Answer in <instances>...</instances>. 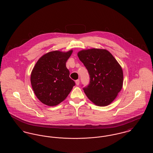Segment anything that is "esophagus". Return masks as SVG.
<instances>
[{
	"label": "esophagus",
	"instance_id": "34e87169",
	"mask_svg": "<svg viewBox=\"0 0 153 153\" xmlns=\"http://www.w3.org/2000/svg\"><path fill=\"white\" fill-rule=\"evenodd\" d=\"M75 82H76V85H79V84H80V80H76V81H75Z\"/></svg>",
	"mask_w": 153,
	"mask_h": 153
}]
</instances>
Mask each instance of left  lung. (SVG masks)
Segmentation results:
<instances>
[{
    "mask_svg": "<svg viewBox=\"0 0 153 153\" xmlns=\"http://www.w3.org/2000/svg\"><path fill=\"white\" fill-rule=\"evenodd\" d=\"M77 56L90 76L89 84L83 88L88 98L98 106L109 105L123 87V73L121 66L105 49L82 50Z\"/></svg>",
    "mask_w": 153,
    "mask_h": 153,
    "instance_id": "8db88e82",
    "label": "left lung"
}]
</instances>
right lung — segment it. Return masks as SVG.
<instances>
[{
  "mask_svg": "<svg viewBox=\"0 0 153 153\" xmlns=\"http://www.w3.org/2000/svg\"><path fill=\"white\" fill-rule=\"evenodd\" d=\"M72 52L73 50L50 51L39 58L33 68L30 77L32 88L36 97L44 104L58 105L75 85L66 66Z\"/></svg>",
  "mask_w": 153,
  "mask_h": 153,
  "instance_id": "obj_1",
  "label": "right lung"
}]
</instances>
